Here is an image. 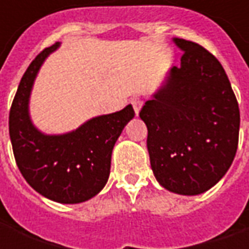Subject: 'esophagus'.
<instances>
[{
	"instance_id": "esophagus-1",
	"label": "esophagus",
	"mask_w": 249,
	"mask_h": 249,
	"mask_svg": "<svg viewBox=\"0 0 249 249\" xmlns=\"http://www.w3.org/2000/svg\"><path fill=\"white\" fill-rule=\"evenodd\" d=\"M132 105H133V109H135V113L139 114L140 113L141 107H142V100H140V98H133L132 100Z\"/></svg>"
}]
</instances>
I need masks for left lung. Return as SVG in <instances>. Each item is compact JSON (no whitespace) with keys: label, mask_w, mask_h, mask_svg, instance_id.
<instances>
[{"label":"left lung","mask_w":249,"mask_h":249,"mask_svg":"<svg viewBox=\"0 0 249 249\" xmlns=\"http://www.w3.org/2000/svg\"><path fill=\"white\" fill-rule=\"evenodd\" d=\"M183 52L165 82L141 109L146 146L159 184L195 196L219 183L235 159L240 112L224 68L192 41L172 38Z\"/></svg>","instance_id":"left-lung-1"}]
</instances>
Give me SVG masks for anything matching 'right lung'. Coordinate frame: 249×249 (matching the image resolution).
Masks as SVG:
<instances>
[{
    "label": "right lung",
    "mask_w": 249,
    "mask_h": 249,
    "mask_svg": "<svg viewBox=\"0 0 249 249\" xmlns=\"http://www.w3.org/2000/svg\"><path fill=\"white\" fill-rule=\"evenodd\" d=\"M60 45L56 42L41 52L21 78L9 114V135L19 172L36 192L57 203L78 204L105 187L113 146L135 110L129 104L66 133L41 132L30 117V94L42 64Z\"/></svg>",
    "instance_id": "right-lung-1"
}]
</instances>
